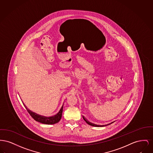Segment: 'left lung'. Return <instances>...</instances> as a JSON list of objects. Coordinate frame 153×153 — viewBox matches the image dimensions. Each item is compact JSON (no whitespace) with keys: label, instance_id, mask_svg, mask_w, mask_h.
Masks as SVG:
<instances>
[{"label":"left lung","instance_id":"left-lung-1","mask_svg":"<svg viewBox=\"0 0 153 153\" xmlns=\"http://www.w3.org/2000/svg\"><path fill=\"white\" fill-rule=\"evenodd\" d=\"M83 119H84V120L86 122V123L87 124H88V125H90V126H94V127H104V126H107V125H109V124H112L113 123V122L112 123H110V124H107V125H105V126H98V125H96V124H92V123H90V122H88V121L86 120V119H85V117L83 116Z\"/></svg>","mask_w":153,"mask_h":153}]
</instances>
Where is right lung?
Returning <instances> with one entry per match:
<instances>
[{"label": "right lung", "mask_w": 153, "mask_h": 153, "mask_svg": "<svg viewBox=\"0 0 153 153\" xmlns=\"http://www.w3.org/2000/svg\"><path fill=\"white\" fill-rule=\"evenodd\" d=\"M26 109H27L28 113L30 114V115L33 117L34 120H35L38 122H40L41 123L45 124H56L58 123L59 121L62 118V112H63V105L62 106L59 112L57 113L56 115L52 116V117H44V116H41L40 115L37 114L35 113H33L27 109V108L25 106Z\"/></svg>", "instance_id": "obj_1"}]
</instances>
